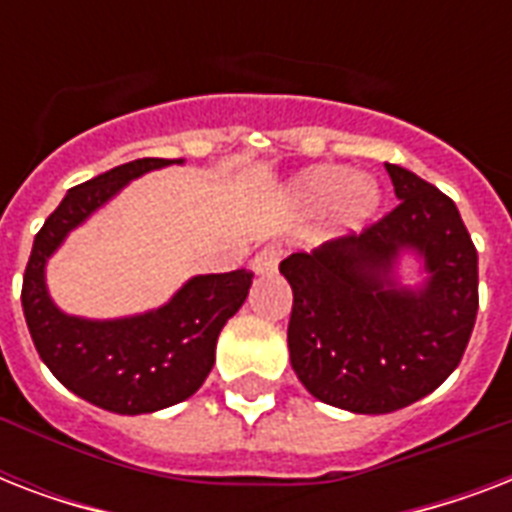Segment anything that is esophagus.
I'll list each match as a JSON object with an SVG mask.
<instances>
[{
    "mask_svg": "<svg viewBox=\"0 0 512 512\" xmlns=\"http://www.w3.org/2000/svg\"><path fill=\"white\" fill-rule=\"evenodd\" d=\"M281 260V247H276V244H271V247L260 249L255 255V260H252V271L255 273H273L276 271V265H279Z\"/></svg>",
    "mask_w": 512,
    "mask_h": 512,
    "instance_id": "34e87169",
    "label": "esophagus"
}]
</instances>
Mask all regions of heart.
<instances>
[{"mask_svg": "<svg viewBox=\"0 0 512 512\" xmlns=\"http://www.w3.org/2000/svg\"><path fill=\"white\" fill-rule=\"evenodd\" d=\"M297 199L308 207L340 204V217L345 223H361L380 201L377 185L372 180H350L345 167H313L297 177Z\"/></svg>", "mask_w": 512, "mask_h": 512, "instance_id": "1", "label": "heart"}]
</instances>
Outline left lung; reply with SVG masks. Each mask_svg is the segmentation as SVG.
Wrapping results in <instances>:
<instances>
[{"label": "left lung", "mask_w": 512, "mask_h": 512, "mask_svg": "<svg viewBox=\"0 0 512 512\" xmlns=\"http://www.w3.org/2000/svg\"><path fill=\"white\" fill-rule=\"evenodd\" d=\"M385 170L396 209L279 265L295 295L287 340L297 380L356 414L396 412L433 393L462 361L478 313V252L457 204L398 164ZM406 248L426 260L422 288L392 276Z\"/></svg>", "instance_id": "8db88e82"}]
</instances>
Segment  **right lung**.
<instances>
[{
  "mask_svg": "<svg viewBox=\"0 0 512 512\" xmlns=\"http://www.w3.org/2000/svg\"><path fill=\"white\" fill-rule=\"evenodd\" d=\"M183 159H135L74 185L36 233L23 273V316L36 353L84 401L116 414H148L180 404L207 380L220 329L239 311L252 271L193 276L170 303L127 319L68 316L52 303L44 265L76 225L135 177Z\"/></svg>",
  "mask_w": 512,
  "mask_h": 512,
  "instance_id": "add662e5",
  "label": "right lung"
}]
</instances>
